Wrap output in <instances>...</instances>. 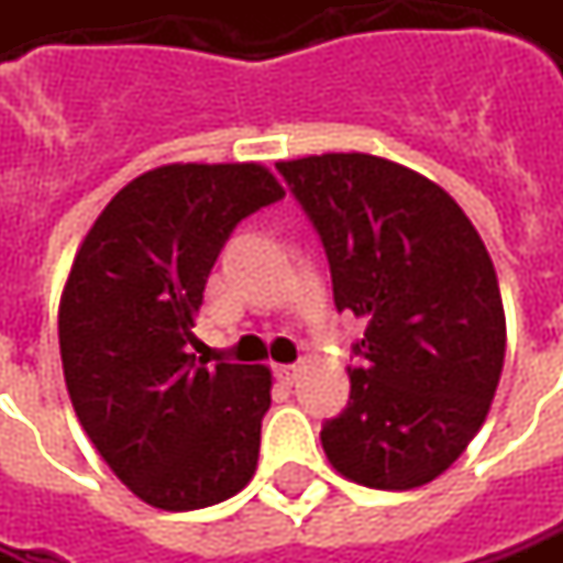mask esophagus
Returning a JSON list of instances; mask_svg holds the SVG:
<instances>
[{
    "instance_id": "34e87169",
    "label": "esophagus",
    "mask_w": 563,
    "mask_h": 563,
    "mask_svg": "<svg viewBox=\"0 0 563 563\" xmlns=\"http://www.w3.org/2000/svg\"><path fill=\"white\" fill-rule=\"evenodd\" d=\"M274 377L280 379V383H286V386H292L296 377H299V367H296V364H277V367H274Z\"/></svg>"
}]
</instances>
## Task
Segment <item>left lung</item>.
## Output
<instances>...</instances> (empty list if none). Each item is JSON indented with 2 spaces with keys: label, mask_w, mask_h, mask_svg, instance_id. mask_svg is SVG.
Wrapping results in <instances>:
<instances>
[{
  "label": "left lung",
  "mask_w": 563,
  "mask_h": 563,
  "mask_svg": "<svg viewBox=\"0 0 563 563\" xmlns=\"http://www.w3.org/2000/svg\"><path fill=\"white\" fill-rule=\"evenodd\" d=\"M277 170L318 230L336 308L367 320L323 452L367 489L423 486L471 445L501 377L493 258L461 205L411 167L330 152Z\"/></svg>",
  "instance_id": "left-lung-1"
}]
</instances>
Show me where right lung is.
<instances>
[{
    "mask_svg": "<svg viewBox=\"0 0 563 563\" xmlns=\"http://www.w3.org/2000/svg\"><path fill=\"white\" fill-rule=\"evenodd\" d=\"M262 165H165L106 205L77 249L58 345L80 427L114 476L162 511L236 495L258 467L271 371L202 367L186 345L236 223L280 202Z\"/></svg>",
    "mask_w": 563,
    "mask_h": 563,
    "instance_id": "obj_1",
    "label": "right lung"
}]
</instances>
